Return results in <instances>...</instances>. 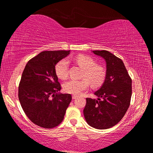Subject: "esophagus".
I'll return each instance as SVG.
<instances>
[{
	"label": "esophagus",
	"instance_id": "esophagus-1",
	"mask_svg": "<svg viewBox=\"0 0 153 153\" xmlns=\"http://www.w3.org/2000/svg\"><path fill=\"white\" fill-rule=\"evenodd\" d=\"M77 98V96H76V95L72 96V98H73V99H76V98Z\"/></svg>",
	"mask_w": 153,
	"mask_h": 153
}]
</instances>
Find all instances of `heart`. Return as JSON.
Wrapping results in <instances>:
<instances>
[{
	"mask_svg": "<svg viewBox=\"0 0 153 153\" xmlns=\"http://www.w3.org/2000/svg\"><path fill=\"white\" fill-rule=\"evenodd\" d=\"M75 60L84 69L82 76L84 79L80 80L69 79L63 84L64 91L74 95H78L88 89L89 83L93 87L100 86L104 83L107 76V71L104 67L96 63L94 59L91 56L79 55ZM69 61L63 59L56 64L55 69L56 75L61 79H65L68 76Z\"/></svg>",
	"mask_w": 153,
	"mask_h": 153,
	"instance_id": "b5f03b06",
	"label": "heart"
}]
</instances>
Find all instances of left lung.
<instances>
[{
  "label": "left lung",
  "mask_w": 153,
  "mask_h": 153,
  "mask_svg": "<svg viewBox=\"0 0 153 153\" xmlns=\"http://www.w3.org/2000/svg\"><path fill=\"white\" fill-rule=\"evenodd\" d=\"M107 63V76L100 88L94 92L98 99L86 98L84 109L89 126L99 129L115 126L125 115L130 105L131 79L123 62L107 51H94Z\"/></svg>",
  "instance_id": "left-lung-1"
}]
</instances>
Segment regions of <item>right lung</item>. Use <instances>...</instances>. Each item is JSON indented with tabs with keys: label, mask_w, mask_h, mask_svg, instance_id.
I'll return each mask as SVG.
<instances>
[{
	"label": "right lung",
	"mask_w": 153,
	"mask_h": 153,
	"mask_svg": "<svg viewBox=\"0 0 153 153\" xmlns=\"http://www.w3.org/2000/svg\"><path fill=\"white\" fill-rule=\"evenodd\" d=\"M69 51H43L27 62L19 84L18 97L30 120L36 125L51 129L64 119L71 101L70 94H59L61 86L55 73L56 64Z\"/></svg>",
	"instance_id": "add662e5"
}]
</instances>
